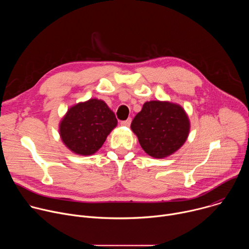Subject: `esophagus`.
<instances>
[{
    "mask_svg": "<svg viewBox=\"0 0 249 249\" xmlns=\"http://www.w3.org/2000/svg\"><path fill=\"white\" fill-rule=\"evenodd\" d=\"M131 122H132V119H131V118H128L127 120L121 121V125H122V126H127V127H129L130 124H131Z\"/></svg>",
    "mask_w": 249,
    "mask_h": 249,
    "instance_id": "esophagus-1",
    "label": "esophagus"
}]
</instances>
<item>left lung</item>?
<instances>
[{"label":"left lung","instance_id":"1","mask_svg":"<svg viewBox=\"0 0 249 249\" xmlns=\"http://www.w3.org/2000/svg\"><path fill=\"white\" fill-rule=\"evenodd\" d=\"M189 120L181 106L166 101H149L135 116L131 129L151 157L165 158L178 150L189 133Z\"/></svg>","mask_w":249,"mask_h":249}]
</instances>
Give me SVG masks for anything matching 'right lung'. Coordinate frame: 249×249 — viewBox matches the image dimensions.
I'll return each mask as SVG.
<instances>
[{
  "label": "right lung",
  "instance_id": "obj_1",
  "mask_svg": "<svg viewBox=\"0 0 249 249\" xmlns=\"http://www.w3.org/2000/svg\"><path fill=\"white\" fill-rule=\"evenodd\" d=\"M116 125L115 114L106 103L93 98L68 110L60 124V135L71 151L89 156L101 148Z\"/></svg>",
  "mask_w": 249,
  "mask_h": 249
}]
</instances>
